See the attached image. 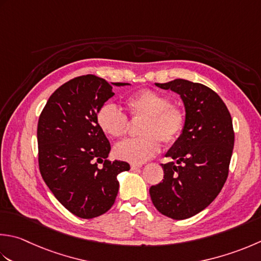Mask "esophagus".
<instances>
[{"mask_svg": "<svg viewBox=\"0 0 261 261\" xmlns=\"http://www.w3.org/2000/svg\"><path fill=\"white\" fill-rule=\"evenodd\" d=\"M131 170H138V168L142 167V164H131Z\"/></svg>", "mask_w": 261, "mask_h": 261, "instance_id": "1", "label": "esophagus"}]
</instances>
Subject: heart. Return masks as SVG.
<instances>
[{
  "label": "heart",
  "instance_id": "b5f03b06",
  "mask_svg": "<svg viewBox=\"0 0 261 261\" xmlns=\"http://www.w3.org/2000/svg\"><path fill=\"white\" fill-rule=\"evenodd\" d=\"M131 119L142 117L138 132L140 137L117 145L115 156L122 161L140 164L161 150V140L174 145L180 140L187 126V113L182 107L173 105L168 96L151 89H141L125 99ZM99 130L112 139H120L127 131L126 115L114 104L101 105L96 113Z\"/></svg>",
  "mask_w": 261,
  "mask_h": 261
}]
</instances>
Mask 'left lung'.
Instances as JSON below:
<instances>
[{"mask_svg": "<svg viewBox=\"0 0 261 261\" xmlns=\"http://www.w3.org/2000/svg\"><path fill=\"white\" fill-rule=\"evenodd\" d=\"M181 96L187 126L162 164L164 178L149 189L163 215L186 219L203 211L221 192L228 175L234 146L232 117L225 103L209 87L186 79L156 84Z\"/></svg>", "mask_w": 261, "mask_h": 261, "instance_id": "8db88e82", "label": "left lung"}]
</instances>
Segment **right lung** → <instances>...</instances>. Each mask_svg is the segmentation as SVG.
<instances>
[{"mask_svg":"<svg viewBox=\"0 0 261 261\" xmlns=\"http://www.w3.org/2000/svg\"><path fill=\"white\" fill-rule=\"evenodd\" d=\"M112 85L95 74L76 76L50 95L39 115L40 174L55 198L80 218L109 211L119 191L117 175L130 170L126 162L107 160L110 141L96 123L97 111L114 95Z\"/></svg>","mask_w":261,"mask_h":261,"instance_id":"obj_1","label":"right lung"}]
</instances>
